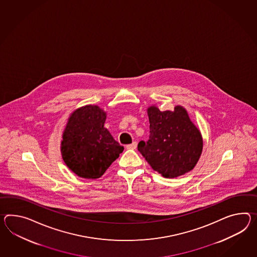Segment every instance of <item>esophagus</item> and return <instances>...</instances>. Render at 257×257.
<instances>
[{
    "label": "esophagus",
    "mask_w": 257,
    "mask_h": 257,
    "mask_svg": "<svg viewBox=\"0 0 257 257\" xmlns=\"http://www.w3.org/2000/svg\"><path fill=\"white\" fill-rule=\"evenodd\" d=\"M137 147H138V143H137L136 141H134L132 144L127 145V146H126V148H127L128 150H136Z\"/></svg>",
    "instance_id": "obj_1"
}]
</instances>
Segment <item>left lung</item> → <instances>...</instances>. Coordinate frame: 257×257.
Listing matches in <instances>:
<instances>
[{
    "mask_svg": "<svg viewBox=\"0 0 257 257\" xmlns=\"http://www.w3.org/2000/svg\"><path fill=\"white\" fill-rule=\"evenodd\" d=\"M150 139L138 149L152 169L166 178H175L193 169L202 151L200 132L190 120L187 110L176 106L174 111L148 108Z\"/></svg>",
    "mask_w": 257,
    "mask_h": 257,
    "instance_id": "left-lung-1",
    "label": "left lung"
}]
</instances>
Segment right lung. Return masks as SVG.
Listing matches in <instances>:
<instances>
[{
    "mask_svg": "<svg viewBox=\"0 0 257 257\" xmlns=\"http://www.w3.org/2000/svg\"><path fill=\"white\" fill-rule=\"evenodd\" d=\"M106 118V112L94 105L82 106L69 116L61 154L67 166L80 177L99 178L124 150L104 127Z\"/></svg>",
    "mask_w": 257,
    "mask_h": 257,
    "instance_id": "add662e5",
    "label": "right lung"
}]
</instances>
